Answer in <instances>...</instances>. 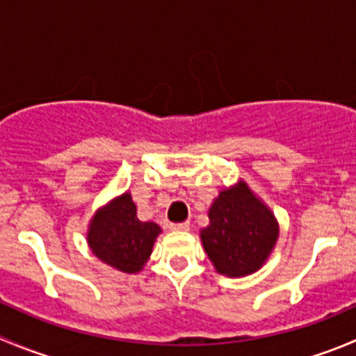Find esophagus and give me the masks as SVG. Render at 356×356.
I'll return each instance as SVG.
<instances>
[{
    "instance_id": "1",
    "label": "esophagus",
    "mask_w": 356,
    "mask_h": 356,
    "mask_svg": "<svg viewBox=\"0 0 356 356\" xmlns=\"http://www.w3.org/2000/svg\"><path fill=\"white\" fill-rule=\"evenodd\" d=\"M170 227L174 231H188L189 229V222H188V220H184V222H174V224H170Z\"/></svg>"
}]
</instances>
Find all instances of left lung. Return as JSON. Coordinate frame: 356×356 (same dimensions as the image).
I'll list each match as a JSON object with an SVG mask.
<instances>
[{"instance_id":"1","label":"left lung","mask_w":356,"mask_h":356,"mask_svg":"<svg viewBox=\"0 0 356 356\" xmlns=\"http://www.w3.org/2000/svg\"><path fill=\"white\" fill-rule=\"evenodd\" d=\"M210 224L202 229L203 248L217 273L245 277L270 257L278 240V222L243 181L224 189L209 210Z\"/></svg>"}]
</instances>
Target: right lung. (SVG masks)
Segmentation results:
<instances>
[{
    "instance_id": "add662e5",
    "label": "right lung",
    "mask_w": 356,
    "mask_h": 356,
    "mask_svg": "<svg viewBox=\"0 0 356 356\" xmlns=\"http://www.w3.org/2000/svg\"><path fill=\"white\" fill-rule=\"evenodd\" d=\"M161 233L156 222L137 219V207L130 193H123L99 209L88 226V245L104 264L123 273L144 268Z\"/></svg>"
}]
</instances>
